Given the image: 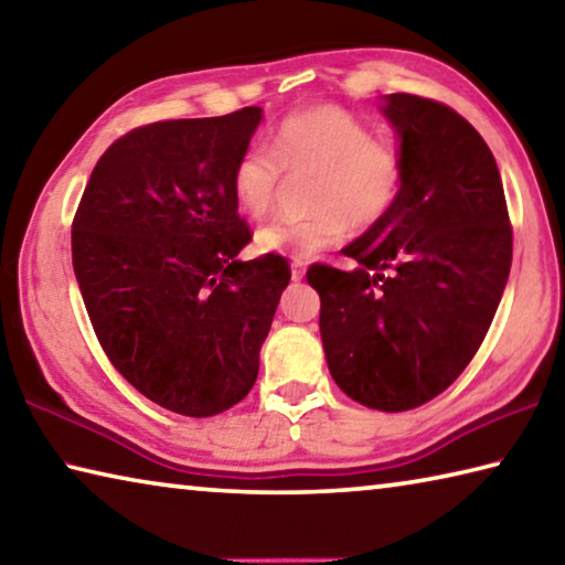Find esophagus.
Wrapping results in <instances>:
<instances>
[{"label": "esophagus", "mask_w": 565, "mask_h": 565, "mask_svg": "<svg viewBox=\"0 0 565 565\" xmlns=\"http://www.w3.org/2000/svg\"><path fill=\"white\" fill-rule=\"evenodd\" d=\"M303 274H306L303 262H294V264H291V279H294V281H301Z\"/></svg>", "instance_id": "34e87169"}]
</instances>
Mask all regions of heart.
Masks as SVG:
<instances>
[{"label": "heart", "instance_id": "1", "mask_svg": "<svg viewBox=\"0 0 565 565\" xmlns=\"http://www.w3.org/2000/svg\"><path fill=\"white\" fill-rule=\"evenodd\" d=\"M284 171H313L303 218H274L256 234L266 254L306 262L341 242L349 232L363 234L394 212L406 186L401 149L371 134L366 121L339 104L286 114L271 131V149L246 147L232 169L236 204L262 218L279 199Z\"/></svg>", "mask_w": 565, "mask_h": 565}]
</instances>
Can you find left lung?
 Masks as SVG:
<instances>
[{"instance_id":"1","label":"left lung","mask_w":565,"mask_h":565,"mask_svg":"<svg viewBox=\"0 0 565 565\" xmlns=\"http://www.w3.org/2000/svg\"><path fill=\"white\" fill-rule=\"evenodd\" d=\"M406 186L384 222L343 254L359 269L311 264L319 329L337 386L398 414L454 384L476 356L509 281L513 228L499 167L446 104L388 94Z\"/></svg>"}]
</instances>
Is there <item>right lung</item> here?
I'll return each mask as SVG.
<instances>
[{"mask_svg":"<svg viewBox=\"0 0 565 565\" xmlns=\"http://www.w3.org/2000/svg\"><path fill=\"white\" fill-rule=\"evenodd\" d=\"M259 107L167 119L119 137L94 167L72 222V264L111 366L149 401L206 418L259 374L291 266L236 262L252 242L232 169Z\"/></svg>","mask_w":565,"mask_h":565,"instance_id":"1","label":"right lung"}]
</instances>
